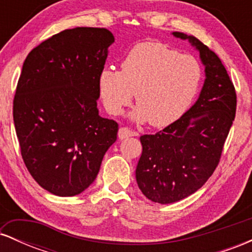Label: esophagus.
<instances>
[{
    "mask_svg": "<svg viewBox=\"0 0 252 252\" xmlns=\"http://www.w3.org/2000/svg\"><path fill=\"white\" fill-rule=\"evenodd\" d=\"M134 135H136L135 132H132L129 128H120V130H118V137H120V140H124V138Z\"/></svg>",
    "mask_w": 252,
    "mask_h": 252,
    "instance_id": "esophagus-1",
    "label": "esophagus"
}]
</instances>
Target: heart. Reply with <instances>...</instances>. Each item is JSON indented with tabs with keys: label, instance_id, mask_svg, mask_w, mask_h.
<instances>
[{
	"label": "heart",
	"instance_id": "b5f03b06",
	"mask_svg": "<svg viewBox=\"0 0 252 252\" xmlns=\"http://www.w3.org/2000/svg\"><path fill=\"white\" fill-rule=\"evenodd\" d=\"M202 82V67L190 54L160 42H140L126 53L121 71L104 68L98 91L104 108L118 116L135 99L132 120L164 126L180 118L193 103Z\"/></svg>",
	"mask_w": 252,
	"mask_h": 252
}]
</instances>
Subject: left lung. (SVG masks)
Instances as JSON below:
<instances>
[{
	"label": "left lung",
	"mask_w": 252,
	"mask_h": 252,
	"mask_svg": "<svg viewBox=\"0 0 252 252\" xmlns=\"http://www.w3.org/2000/svg\"><path fill=\"white\" fill-rule=\"evenodd\" d=\"M189 40L200 54L205 83L194 105L154 135H143L136 181L149 200L172 204L196 192L220 160L222 147L236 115V90L221 60L193 35Z\"/></svg>",
	"instance_id": "left-lung-1"
}]
</instances>
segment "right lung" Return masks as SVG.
I'll return each instance as SVG.
<instances>
[{"label":"right lung","instance_id":"add662e5","mask_svg":"<svg viewBox=\"0 0 252 252\" xmlns=\"http://www.w3.org/2000/svg\"><path fill=\"white\" fill-rule=\"evenodd\" d=\"M115 37L105 28L65 30L36 46L14 97L16 136L28 172L54 195L80 194L94 181L118 124L99 116L98 76Z\"/></svg>","mask_w":252,"mask_h":252}]
</instances>
